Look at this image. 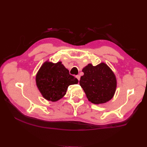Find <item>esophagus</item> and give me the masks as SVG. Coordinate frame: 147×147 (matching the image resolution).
I'll return each mask as SVG.
<instances>
[{
	"mask_svg": "<svg viewBox=\"0 0 147 147\" xmlns=\"http://www.w3.org/2000/svg\"><path fill=\"white\" fill-rule=\"evenodd\" d=\"M76 78L78 79V80L79 81L80 79V76L79 75H76Z\"/></svg>",
	"mask_w": 147,
	"mask_h": 147,
	"instance_id": "34e87169",
	"label": "esophagus"
}]
</instances>
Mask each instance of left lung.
Instances as JSON below:
<instances>
[{
	"label": "left lung",
	"mask_w": 147,
	"mask_h": 147,
	"mask_svg": "<svg viewBox=\"0 0 147 147\" xmlns=\"http://www.w3.org/2000/svg\"><path fill=\"white\" fill-rule=\"evenodd\" d=\"M80 85L88 100L94 104H104L113 97L117 88V79L113 71L106 64L96 66L91 64L83 69Z\"/></svg>",
	"instance_id": "obj_1"
}]
</instances>
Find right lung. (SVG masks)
Instances as JSON below:
<instances>
[{
  "label": "right lung",
  "instance_id": "obj_1",
  "mask_svg": "<svg viewBox=\"0 0 147 147\" xmlns=\"http://www.w3.org/2000/svg\"><path fill=\"white\" fill-rule=\"evenodd\" d=\"M36 84L45 99L56 102L65 94L69 85L77 84L78 80L69 74L61 62L53 63L46 61L36 75Z\"/></svg>",
  "mask_w": 147,
  "mask_h": 147
}]
</instances>
